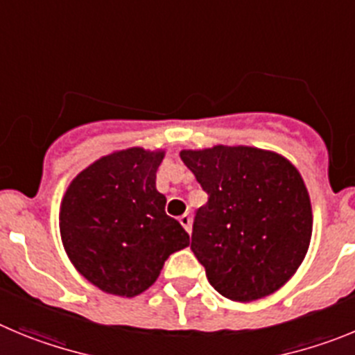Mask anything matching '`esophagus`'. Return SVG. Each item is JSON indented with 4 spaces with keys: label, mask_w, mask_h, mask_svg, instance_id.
<instances>
[{
    "label": "esophagus",
    "mask_w": 355,
    "mask_h": 355,
    "mask_svg": "<svg viewBox=\"0 0 355 355\" xmlns=\"http://www.w3.org/2000/svg\"><path fill=\"white\" fill-rule=\"evenodd\" d=\"M178 221H180V225L184 226L185 232L191 233V228H193V217H191V214H189V212H185L184 216L178 217Z\"/></svg>",
    "instance_id": "esophagus-1"
}]
</instances>
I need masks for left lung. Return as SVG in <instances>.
Returning a JSON list of instances; mask_svg holds the SVG:
<instances>
[{
	"label": "left lung",
	"mask_w": 355,
	"mask_h": 355,
	"mask_svg": "<svg viewBox=\"0 0 355 355\" xmlns=\"http://www.w3.org/2000/svg\"><path fill=\"white\" fill-rule=\"evenodd\" d=\"M209 194L194 216V257L230 301L251 302L279 290L308 253L313 212L308 189L283 155L254 146L182 150Z\"/></svg>",
	"instance_id": "8db88e82"
}]
</instances>
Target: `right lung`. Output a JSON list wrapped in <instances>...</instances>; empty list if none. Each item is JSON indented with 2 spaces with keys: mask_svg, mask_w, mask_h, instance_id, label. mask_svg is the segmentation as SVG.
<instances>
[{
  "mask_svg": "<svg viewBox=\"0 0 355 355\" xmlns=\"http://www.w3.org/2000/svg\"><path fill=\"white\" fill-rule=\"evenodd\" d=\"M164 150L132 146L92 162L70 182L60 235L78 272L102 292L134 297L154 285L162 265L189 245L155 189Z\"/></svg>",
  "mask_w": 355,
  "mask_h": 355,
  "instance_id": "add662e5",
  "label": "right lung"
}]
</instances>
